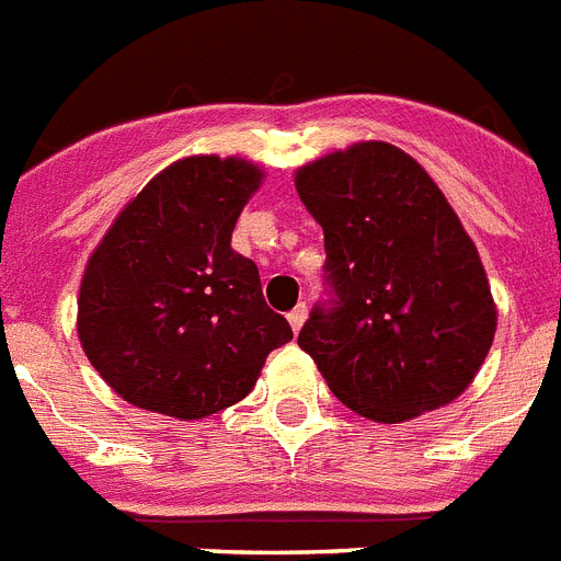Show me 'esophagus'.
Here are the masks:
<instances>
[{"instance_id": "esophagus-1", "label": "esophagus", "mask_w": 561, "mask_h": 561, "mask_svg": "<svg viewBox=\"0 0 561 561\" xmlns=\"http://www.w3.org/2000/svg\"><path fill=\"white\" fill-rule=\"evenodd\" d=\"M287 321H290V328H294V333H299L301 324L308 321V305H296L290 313H287Z\"/></svg>"}]
</instances>
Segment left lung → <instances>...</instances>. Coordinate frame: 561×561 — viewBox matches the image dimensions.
<instances>
[{"instance_id": "left-lung-1", "label": "left lung", "mask_w": 561, "mask_h": 561, "mask_svg": "<svg viewBox=\"0 0 561 561\" xmlns=\"http://www.w3.org/2000/svg\"><path fill=\"white\" fill-rule=\"evenodd\" d=\"M296 192L324 231L333 290L299 347L333 396L378 423L455 401L489 355L496 308L435 180L398 146L364 140L301 165Z\"/></svg>"}]
</instances>
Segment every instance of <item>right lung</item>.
<instances>
[{"instance_id":"obj_1","label":"right lung","mask_w":561,"mask_h":561,"mask_svg":"<svg viewBox=\"0 0 561 561\" xmlns=\"http://www.w3.org/2000/svg\"><path fill=\"white\" fill-rule=\"evenodd\" d=\"M262 169L194 154L152 178L92 251L78 339L124 401L197 421L248 396L267 353L294 339L231 233Z\"/></svg>"}]
</instances>
